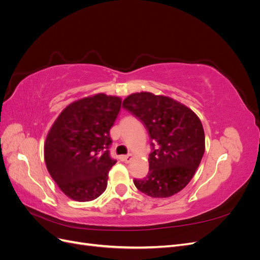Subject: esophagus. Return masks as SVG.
<instances>
[{"instance_id":"1","label":"esophagus","mask_w":260,"mask_h":260,"mask_svg":"<svg viewBox=\"0 0 260 260\" xmlns=\"http://www.w3.org/2000/svg\"><path fill=\"white\" fill-rule=\"evenodd\" d=\"M132 156H133V154H132V153H129L128 155H122V156H120V159H121L122 161H124V162H129V161L132 159Z\"/></svg>"}]
</instances>
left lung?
<instances>
[{
	"instance_id": "obj_1",
	"label": "left lung",
	"mask_w": 260,
	"mask_h": 260,
	"mask_svg": "<svg viewBox=\"0 0 260 260\" xmlns=\"http://www.w3.org/2000/svg\"><path fill=\"white\" fill-rule=\"evenodd\" d=\"M122 107L142 121L154 142L146 178L133 181L138 190L157 199L183 190L205 152V133L199 116L180 102L151 92L130 94Z\"/></svg>"
}]
</instances>
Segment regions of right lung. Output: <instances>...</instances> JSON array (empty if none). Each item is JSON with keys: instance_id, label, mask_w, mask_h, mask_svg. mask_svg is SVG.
Instances as JSON below:
<instances>
[{"instance_id": "add662e5", "label": "right lung", "mask_w": 260, "mask_h": 260, "mask_svg": "<svg viewBox=\"0 0 260 260\" xmlns=\"http://www.w3.org/2000/svg\"><path fill=\"white\" fill-rule=\"evenodd\" d=\"M121 107L119 96L98 93L73 102L52 124L44 142V160L60 191L76 202L98 199L107 187L109 130Z\"/></svg>"}]
</instances>
